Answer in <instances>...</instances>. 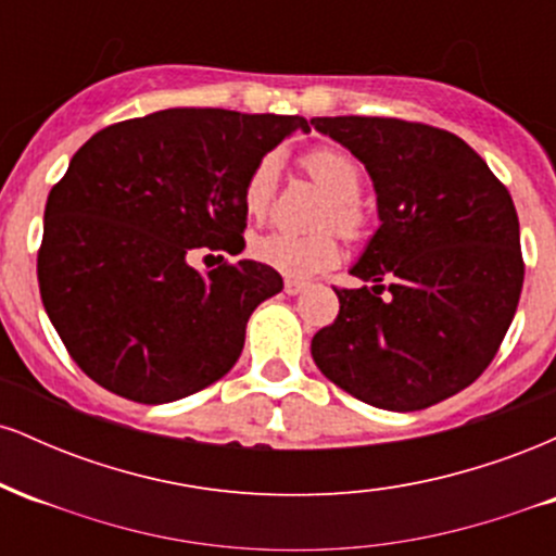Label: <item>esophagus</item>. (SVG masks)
Here are the masks:
<instances>
[{
    "label": "esophagus",
    "mask_w": 556,
    "mask_h": 556,
    "mask_svg": "<svg viewBox=\"0 0 556 556\" xmlns=\"http://www.w3.org/2000/svg\"><path fill=\"white\" fill-rule=\"evenodd\" d=\"M303 290H305V282H298V279H285L287 295H300Z\"/></svg>",
    "instance_id": "34e87169"
}]
</instances>
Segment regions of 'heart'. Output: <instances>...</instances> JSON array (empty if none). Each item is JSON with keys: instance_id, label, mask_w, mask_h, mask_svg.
I'll list each match as a JSON object with an SVG mask.
<instances>
[{"instance_id": "b5f03b06", "label": "heart", "mask_w": 556, "mask_h": 556, "mask_svg": "<svg viewBox=\"0 0 556 556\" xmlns=\"http://www.w3.org/2000/svg\"><path fill=\"white\" fill-rule=\"evenodd\" d=\"M300 164H303L305 175L329 195V203L324 206L318 225L340 229L344 238H361L368 225V214L358 201L363 172L355 164V159L340 149L324 146V149L308 151L300 159ZM277 177L279 164L274 156L261 159L248 175L245 188H242V208L251 219H264L269 214L274 193H277ZM251 251L256 261L271 266L285 277L305 279L337 264L340 242L331 232L295 235L287 232V229H274V232L258 235L253 240Z\"/></svg>"}]
</instances>
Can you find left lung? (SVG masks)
I'll list each match as a JSON object with an SVG mask.
<instances>
[{"instance_id":"obj_1","label":"left lung","mask_w":556,"mask_h":556,"mask_svg":"<svg viewBox=\"0 0 556 556\" xmlns=\"http://www.w3.org/2000/svg\"><path fill=\"white\" fill-rule=\"evenodd\" d=\"M366 164L381 225L340 314L311 355L329 381L374 407L437 405L486 371L522 290L520 225L507 188L463 138L394 117H314ZM390 298L381 299L383 277Z\"/></svg>"}]
</instances>
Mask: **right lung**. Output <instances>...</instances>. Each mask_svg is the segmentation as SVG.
<instances>
[{
  "label": "right lung",
  "mask_w": 556,
  "mask_h": 556,
  "mask_svg": "<svg viewBox=\"0 0 556 556\" xmlns=\"http://www.w3.org/2000/svg\"><path fill=\"white\" fill-rule=\"evenodd\" d=\"M295 130L308 132V119L162 110L104 127L75 151L47 198L38 287L96 384L162 405L238 363L248 318L282 277L248 258L201 274L188 253L238 256L248 175Z\"/></svg>",
  "instance_id": "1"
}]
</instances>
